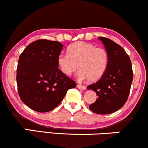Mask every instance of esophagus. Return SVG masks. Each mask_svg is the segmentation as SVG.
<instances>
[{"instance_id": "34e87169", "label": "esophagus", "mask_w": 148, "mask_h": 148, "mask_svg": "<svg viewBox=\"0 0 148 148\" xmlns=\"http://www.w3.org/2000/svg\"><path fill=\"white\" fill-rule=\"evenodd\" d=\"M77 87L78 88H79V89H82V90L86 89V86H83V85H81V84H77Z\"/></svg>"}]
</instances>
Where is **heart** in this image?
Here are the masks:
<instances>
[{"instance_id": "1", "label": "heart", "mask_w": 148, "mask_h": 148, "mask_svg": "<svg viewBox=\"0 0 148 148\" xmlns=\"http://www.w3.org/2000/svg\"><path fill=\"white\" fill-rule=\"evenodd\" d=\"M108 61V54L103 48L79 41L68 48L67 55H60L57 63L66 75H71L78 69V76L81 79L95 82L105 73Z\"/></svg>"}]
</instances>
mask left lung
<instances>
[{
	"label": "left lung",
	"instance_id": "8db88e82",
	"mask_svg": "<svg viewBox=\"0 0 148 148\" xmlns=\"http://www.w3.org/2000/svg\"><path fill=\"white\" fill-rule=\"evenodd\" d=\"M108 54V65L100 79L88 85V89L95 91L96 101L89 105L93 112L109 114L125 104L133 79V71L129 55L112 40L99 36Z\"/></svg>",
	"mask_w": 148,
	"mask_h": 148
}]
</instances>
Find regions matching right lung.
<instances>
[{
    "instance_id": "obj_1",
    "label": "right lung",
    "mask_w": 148,
    "mask_h": 148,
    "mask_svg": "<svg viewBox=\"0 0 148 148\" xmlns=\"http://www.w3.org/2000/svg\"><path fill=\"white\" fill-rule=\"evenodd\" d=\"M63 45L59 41L39 39L21 54L16 82L21 100L38 112L52 111L62 101L68 90L76 86L73 79L58 68Z\"/></svg>"
}]
</instances>
